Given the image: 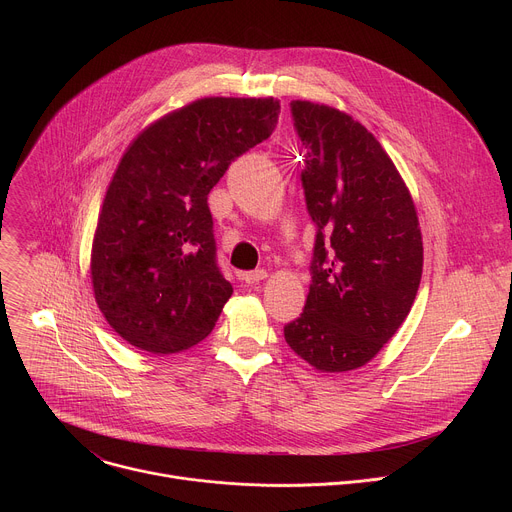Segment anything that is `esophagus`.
I'll return each instance as SVG.
<instances>
[{"label":"esophagus","mask_w":512,"mask_h":512,"mask_svg":"<svg viewBox=\"0 0 512 512\" xmlns=\"http://www.w3.org/2000/svg\"><path fill=\"white\" fill-rule=\"evenodd\" d=\"M267 277V271L265 269H255V271H247V273H243V281L245 283H259L261 279H265Z\"/></svg>","instance_id":"esophagus-1"}]
</instances>
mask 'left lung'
I'll return each instance as SVG.
<instances>
[{"label":"left lung","mask_w":512,"mask_h":512,"mask_svg":"<svg viewBox=\"0 0 512 512\" xmlns=\"http://www.w3.org/2000/svg\"><path fill=\"white\" fill-rule=\"evenodd\" d=\"M316 227L304 312L285 342L324 373L367 364L407 318L423 267L413 200L373 133L350 115L291 101Z\"/></svg>","instance_id":"obj_1"}]
</instances>
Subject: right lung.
<instances>
[{"mask_svg":"<svg viewBox=\"0 0 512 512\" xmlns=\"http://www.w3.org/2000/svg\"><path fill=\"white\" fill-rule=\"evenodd\" d=\"M275 99L208 97L145 129L109 184L93 241L95 300L111 328L152 354L206 338L233 285L216 261L208 192L267 139Z\"/></svg>","mask_w":512,"mask_h":512,"instance_id":"right-lung-1","label":"right lung"}]
</instances>
